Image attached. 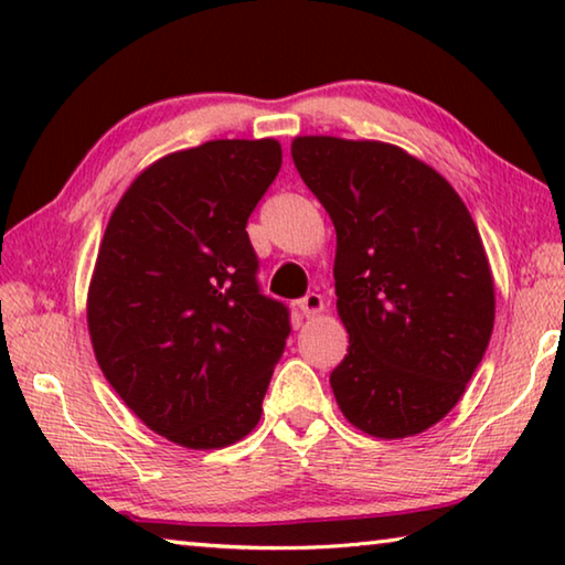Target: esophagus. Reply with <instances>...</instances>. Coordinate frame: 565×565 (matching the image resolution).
I'll return each mask as SVG.
<instances>
[{
	"label": "esophagus",
	"instance_id": "1",
	"mask_svg": "<svg viewBox=\"0 0 565 565\" xmlns=\"http://www.w3.org/2000/svg\"><path fill=\"white\" fill-rule=\"evenodd\" d=\"M299 309H301V313L303 317H317V313H321L323 311V299H321V294H306L303 299H299Z\"/></svg>",
	"mask_w": 565,
	"mask_h": 565
}]
</instances>
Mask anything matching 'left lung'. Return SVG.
Masks as SVG:
<instances>
[{"mask_svg": "<svg viewBox=\"0 0 565 565\" xmlns=\"http://www.w3.org/2000/svg\"><path fill=\"white\" fill-rule=\"evenodd\" d=\"M291 157L337 228L341 414L376 438L426 431L463 396L493 331L473 218L436 169L394 145L296 137Z\"/></svg>", "mask_w": 565, "mask_h": 565, "instance_id": "1", "label": "left lung"}]
</instances>
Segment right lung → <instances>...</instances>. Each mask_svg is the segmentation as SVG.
Wrapping results in <instances>:
<instances>
[{
  "instance_id": "add662e5",
  "label": "right lung",
  "mask_w": 565,
  "mask_h": 565,
  "mask_svg": "<svg viewBox=\"0 0 565 565\" xmlns=\"http://www.w3.org/2000/svg\"><path fill=\"white\" fill-rule=\"evenodd\" d=\"M281 169L276 139L174 151L131 181L89 284L94 356L145 424L224 448L262 418L289 309L259 289L246 222Z\"/></svg>"
}]
</instances>
